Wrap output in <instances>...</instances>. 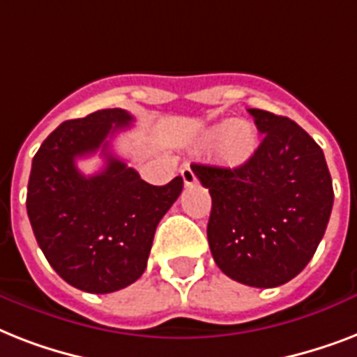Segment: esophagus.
Instances as JSON below:
<instances>
[{
	"mask_svg": "<svg viewBox=\"0 0 357 357\" xmlns=\"http://www.w3.org/2000/svg\"><path fill=\"white\" fill-rule=\"evenodd\" d=\"M181 178H183V183L187 185V187H189V185H195L196 181H198V178H196V174L192 172V170H190L189 167L181 170Z\"/></svg>",
	"mask_w": 357,
	"mask_h": 357,
	"instance_id": "esophagus-1",
	"label": "esophagus"
}]
</instances>
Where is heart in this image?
Listing matches in <instances>:
<instances>
[{"label":"heart","mask_w":357,"mask_h":357,"mask_svg":"<svg viewBox=\"0 0 357 357\" xmlns=\"http://www.w3.org/2000/svg\"><path fill=\"white\" fill-rule=\"evenodd\" d=\"M222 139V151L229 161H243L255 150V137L254 128L248 122H231L218 126L209 133V140Z\"/></svg>","instance_id":"b5f03b06"}]
</instances>
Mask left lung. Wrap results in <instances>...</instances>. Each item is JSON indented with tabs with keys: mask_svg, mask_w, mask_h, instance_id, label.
<instances>
[{
	"mask_svg": "<svg viewBox=\"0 0 357 357\" xmlns=\"http://www.w3.org/2000/svg\"><path fill=\"white\" fill-rule=\"evenodd\" d=\"M263 135L235 168L192 162L209 189L207 241L218 268L250 287H278L298 276L326 231L332 176L321 146L287 116L248 109Z\"/></svg>",
	"mask_w": 357,
	"mask_h": 357,
	"instance_id": "1",
	"label": "left lung"
}]
</instances>
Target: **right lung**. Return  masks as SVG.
I'll return each instance as SVG.
<instances>
[{
  "label": "right lung",
  "instance_id": "right-lung-1",
  "mask_svg": "<svg viewBox=\"0 0 357 357\" xmlns=\"http://www.w3.org/2000/svg\"><path fill=\"white\" fill-rule=\"evenodd\" d=\"M123 109L66 120L33 157L27 215L53 271L86 293H114L137 282L148 263L159 220L178 200L183 179L155 187L109 151V139L129 128ZM102 150L103 171L79 172L75 161Z\"/></svg>",
  "mask_w": 357,
  "mask_h": 357
}]
</instances>
